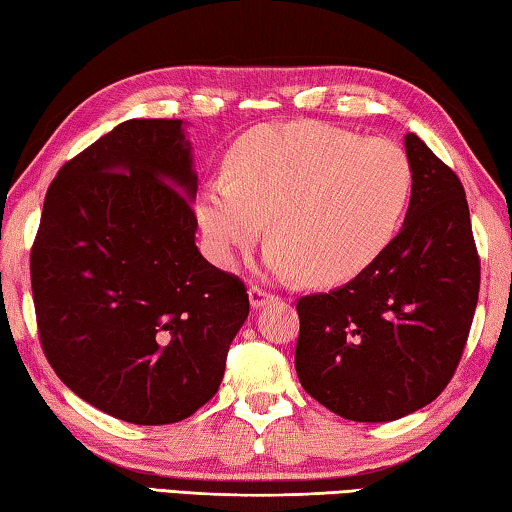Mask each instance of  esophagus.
Here are the masks:
<instances>
[{
    "instance_id": "esophagus-1",
    "label": "esophagus",
    "mask_w": 512,
    "mask_h": 512,
    "mask_svg": "<svg viewBox=\"0 0 512 512\" xmlns=\"http://www.w3.org/2000/svg\"><path fill=\"white\" fill-rule=\"evenodd\" d=\"M248 298H250V307H253V309L264 307V305H268V302L275 300L273 293L262 289V287H259V284H253V287L248 289Z\"/></svg>"
}]
</instances>
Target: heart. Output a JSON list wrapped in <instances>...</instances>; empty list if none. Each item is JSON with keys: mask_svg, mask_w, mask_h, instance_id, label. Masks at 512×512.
Here are the masks:
<instances>
[{"mask_svg": "<svg viewBox=\"0 0 512 512\" xmlns=\"http://www.w3.org/2000/svg\"><path fill=\"white\" fill-rule=\"evenodd\" d=\"M230 178L210 180L196 219L214 262L230 268L266 232L277 275L318 284L359 275L400 225L413 189L406 153L386 140L291 121L262 126L232 146Z\"/></svg>", "mask_w": 512, "mask_h": 512, "instance_id": "b5f03b06", "label": "heart"}]
</instances>
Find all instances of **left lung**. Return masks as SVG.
Returning a JSON list of instances; mask_svg holds the SVG:
<instances>
[{
    "label": "left lung",
    "instance_id": "obj_1",
    "mask_svg": "<svg viewBox=\"0 0 512 512\" xmlns=\"http://www.w3.org/2000/svg\"><path fill=\"white\" fill-rule=\"evenodd\" d=\"M404 144L413 189L402 230L345 287L296 305L300 384L354 422L397 420L436 400L463 357L479 300L461 180L418 135Z\"/></svg>",
    "mask_w": 512,
    "mask_h": 512
}]
</instances>
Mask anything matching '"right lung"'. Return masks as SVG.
I'll return each mask as SVG.
<instances>
[{
	"instance_id": "obj_1",
	"label": "right lung",
	"mask_w": 512,
	"mask_h": 512,
	"mask_svg": "<svg viewBox=\"0 0 512 512\" xmlns=\"http://www.w3.org/2000/svg\"><path fill=\"white\" fill-rule=\"evenodd\" d=\"M180 119H128L51 180L31 246L42 352L63 384L133 424L210 402L248 318L246 284L196 248Z\"/></svg>"
}]
</instances>
